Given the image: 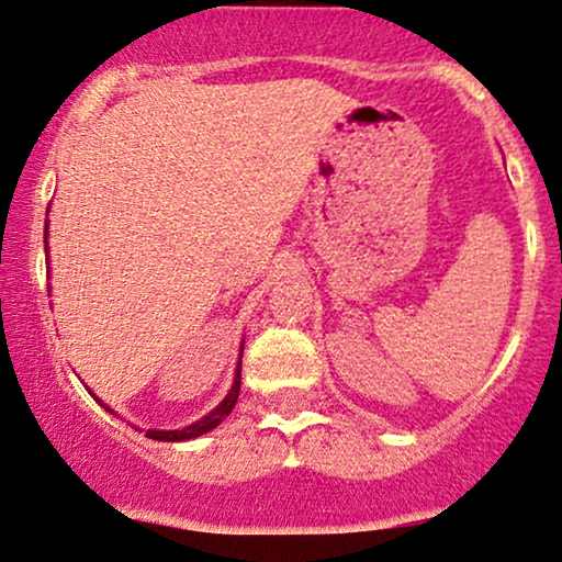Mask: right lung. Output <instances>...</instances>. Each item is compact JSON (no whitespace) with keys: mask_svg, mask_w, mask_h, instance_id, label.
<instances>
[{"mask_svg":"<svg viewBox=\"0 0 562 562\" xmlns=\"http://www.w3.org/2000/svg\"><path fill=\"white\" fill-rule=\"evenodd\" d=\"M46 233H49V227H46ZM238 395H240V361H238V369H235L233 387H229V392L225 395V401L216 405L212 414H206L204 418H201V422H195V424H191V427H186V429H172V431L148 429L146 437L159 439V442H182V439H195V437L206 435V431H212L214 427H220L222 418L229 416V411H233L235 403H238ZM101 405H104V403H101ZM104 408H106V405H104ZM106 411H110V408H106Z\"/></svg>","mask_w":562,"mask_h":562,"instance_id":"add662e5","label":"right lung"}]
</instances>
